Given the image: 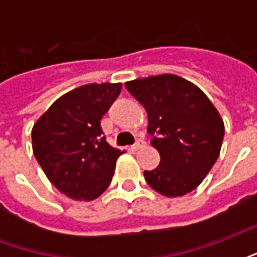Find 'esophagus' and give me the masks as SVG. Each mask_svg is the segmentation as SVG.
Instances as JSON below:
<instances>
[{
	"label": "esophagus",
	"instance_id": "1",
	"mask_svg": "<svg viewBox=\"0 0 257 257\" xmlns=\"http://www.w3.org/2000/svg\"><path fill=\"white\" fill-rule=\"evenodd\" d=\"M143 146H145V142H143V140H138V142H136V143H135V145L131 147V150H134V151L139 150V149H142Z\"/></svg>",
	"mask_w": 257,
	"mask_h": 257
}]
</instances>
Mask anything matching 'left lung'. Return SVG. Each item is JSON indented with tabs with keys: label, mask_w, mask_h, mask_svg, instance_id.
I'll list each match as a JSON object with an SVG mask.
<instances>
[{
	"label": "left lung",
	"mask_w": 257,
	"mask_h": 257,
	"mask_svg": "<svg viewBox=\"0 0 257 257\" xmlns=\"http://www.w3.org/2000/svg\"><path fill=\"white\" fill-rule=\"evenodd\" d=\"M145 107L147 132L161 162L145 171L151 189L165 197H182L197 189L220 153L224 123L198 86L187 79L162 74L125 84Z\"/></svg>",
	"instance_id": "1"
}]
</instances>
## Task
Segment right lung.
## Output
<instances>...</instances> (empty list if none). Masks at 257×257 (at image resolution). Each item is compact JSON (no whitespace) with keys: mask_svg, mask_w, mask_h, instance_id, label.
<instances>
[{"mask_svg":"<svg viewBox=\"0 0 257 257\" xmlns=\"http://www.w3.org/2000/svg\"><path fill=\"white\" fill-rule=\"evenodd\" d=\"M121 84H89L60 96L31 131L33 151L49 182L75 201L97 198L111 182L122 153L106 142L101 117Z\"/></svg>","mask_w":257,"mask_h":257,"instance_id":"obj_1","label":"right lung"}]
</instances>
